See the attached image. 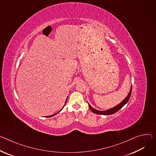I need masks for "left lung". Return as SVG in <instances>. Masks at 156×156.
Listing matches in <instances>:
<instances>
[{"label": "left lung", "mask_w": 156, "mask_h": 156, "mask_svg": "<svg viewBox=\"0 0 156 156\" xmlns=\"http://www.w3.org/2000/svg\"><path fill=\"white\" fill-rule=\"evenodd\" d=\"M131 91H132V87H131V88L130 90V91H129L128 95H127L126 97V98L124 99V100L121 103H120L119 105L116 106L115 107L112 108H111L109 109H108V110H106V111H98V110H96V109H94L93 108H92L90 105H88V106H89L90 110L92 112H93L94 113H96V114L102 115H112V114H114V113H115L116 112H117L118 111H119L124 105H125L127 103V101H129V98H130V96H131Z\"/></svg>", "instance_id": "obj_1"}]
</instances>
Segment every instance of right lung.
<instances>
[{"mask_svg": "<svg viewBox=\"0 0 156 156\" xmlns=\"http://www.w3.org/2000/svg\"><path fill=\"white\" fill-rule=\"evenodd\" d=\"M66 100H67V98H66ZM66 102H65V103H66ZM62 109H61V110H62ZM61 110H60V111H61ZM60 111H59V112H60ZM55 115H56V113H55V114H54V115H51V116H47V117H48V118H49V117H52V116H55Z\"/></svg>", "mask_w": 156, "mask_h": 156, "instance_id": "add662e5", "label": "right lung"}]
</instances>
